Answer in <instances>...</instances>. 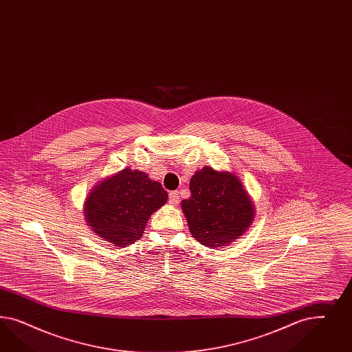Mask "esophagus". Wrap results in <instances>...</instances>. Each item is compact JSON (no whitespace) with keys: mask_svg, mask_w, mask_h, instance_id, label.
Masks as SVG:
<instances>
[{"mask_svg":"<svg viewBox=\"0 0 352 352\" xmlns=\"http://www.w3.org/2000/svg\"><path fill=\"white\" fill-rule=\"evenodd\" d=\"M169 203L175 205L179 203V193L178 191L169 192Z\"/></svg>","mask_w":352,"mask_h":352,"instance_id":"1","label":"esophagus"}]
</instances>
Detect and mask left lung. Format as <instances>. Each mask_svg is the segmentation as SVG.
<instances>
[{
	"mask_svg": "<svg viewBox=\"0 0 352 352\" xmlns=\"http://www.w3.org/2000/svg\"><path fill=\"white\" fill-rule=\"evenodd\" d=\"M191 197L182 209L193 237L205 246H224L245 232L254 209L239 178L209 166L190 182Z\"/></svg>",
	"mask_w": 352,
	"mask_h": 352,
	"instance_id": "obj_1",
	"label": "left lung"
}]
</instances>
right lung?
<instances>
[{
  "label": "right lung",
  "mask_w": 352,
  "mask_h": 352,
  "mask_svg": "<svg viewBox=\"0 0 352 352\" xmlns=\"http://www.w3.org/2000/svg\"><path fill=\"white\" fill-rule=\"evenodd\" d=\"M166 200L159 182L128 168L94 187L86 200V222L113 246H128L139 240L151 214Z\"/></svg>",
  "instance_id": "right-lung-1"
}]
</instances>
